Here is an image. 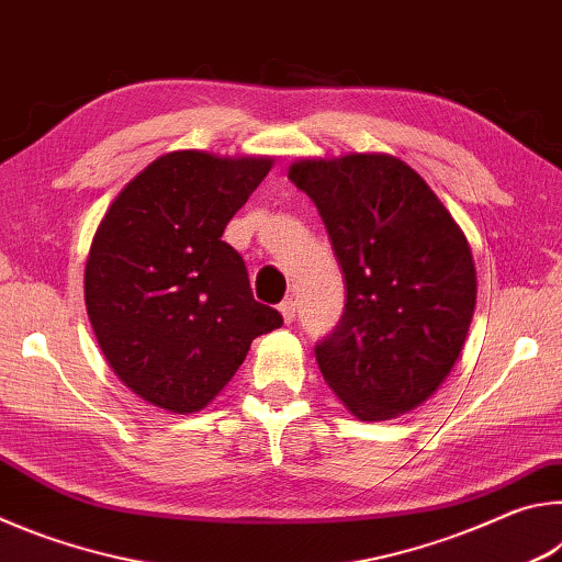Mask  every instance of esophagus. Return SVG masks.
<instances>
[{
    "label": "esophagus",
    "instance_id": "1",
    "mask_svg": "<svg viewBox=\"0 0 562 562\" xmlns=\"http://www.w3.org/2000/svg\"><path fill=\"white\" fill-rule=\"evenodd\" d=\"M278 310H280V315H282L284 322H292L294 319V312H297V304H294L292 297H288V300L280 302Z\"/></svg>",
    "mask_w": 562,
    "mask_h": 562
}]
</instances>
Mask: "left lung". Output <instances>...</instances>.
Listing matches in <instances>:
<instances>
[{
    "mask_svg": "<svg viewBox=\"0 0 562 562\" xmlns=\"http://www.w3.org/2000/svg\"><path fill=\"white\" fill-rule=\"evenodd\" d=\"M290 180L317 205L345 274V312L315 345L319 372L357 418L404 414L461 355L475 307L471 247L392 156L302 160Z\"/></svg>",
    "mask_w": 562,
    "mask_h": 562,
    "instance_id": "1",
    "label": "left lung"
}]
</instances>
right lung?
I'll return each mask as SVG.
<instances>
[{
  "label": "right lung",
  "mask_w": 562,
  "mask_h": 562,
  "mask_svg": "<svg viewBox=\"0 0 562 562\" xmlns=\"http://www.w3.org/2000/svg\"><path fill=\"white\" fill-rule=\"evenodd\" d=\"M272 166L180 150L121 190L93 235L83 292L101 351L131 392L168 412L203 408L252 339L282 325L252 297L225 225Z\"/></svg>",
  "instance_id": "add662e5"
}]
</instances>
